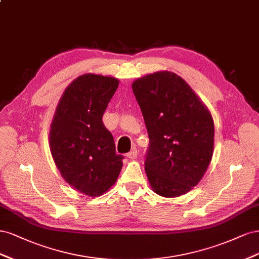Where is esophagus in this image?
<instances>
[{
  "instance_id": "34e87169",
  "label": "esophagus",
  "mask_w": 259,
  "mask_h": 259,
  "mask_svg": "<svg viewBox=\"0 0 259 259\" xmlns=\"http://www.w3.org/2000/svg\"><path fill=\"white\" fill-rule=\"evenodd\" d=\"M137 156H138V151H137L136 147H134V149H132V150L127 154V157L130 158V159H135V158H137Z\"/></svg>"
}]
</instances>
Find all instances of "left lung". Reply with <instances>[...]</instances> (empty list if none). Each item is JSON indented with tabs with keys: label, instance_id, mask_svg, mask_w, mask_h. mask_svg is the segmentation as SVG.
<instances>
[{
	"label": "left lung",
	"instance_id": "obj_1",
	"mask_svg": "<svg viewBox=\"0 0 259 259\" xmlns=\"http://www.w3.org/2000/svg\"><path fill=\"white\" fill-rule=\"evenodd\" d=\"M150 146L145 172L155 193L177 197L201 181L213 152V120L180 76L157 71L132 83Z\"/></svg>",
	"mask_w": 259,
	"mask_h": 259
}]
</instances>
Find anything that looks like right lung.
<instances>
[{
  "label": "right lung",
  "instance_id": "1",
  "mask_svg": "<svg viewBox=\"0 0 259 259\" xmlns=\"http://www.w3.org/2000/svg\"><path fill=\"white\" fill-rule=\"evenodd\" d=\"M119 80L84 73L66 88L50 130V150L64 180L88 196L112 188L122 167L112 134L102 121Z\"/></svg>",
  "mask_w": 259,
  "mask_h": 259
}]
</instances>
